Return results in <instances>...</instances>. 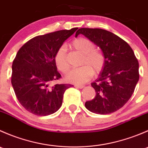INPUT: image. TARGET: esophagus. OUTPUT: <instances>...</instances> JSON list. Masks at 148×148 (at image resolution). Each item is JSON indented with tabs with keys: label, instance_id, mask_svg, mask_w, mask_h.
I'll return each mask as SVG.
<instances>
[{
	"label": "esophagus",
	"instance_id": "34e87169",
	"mask_svg": "<svg viewBox=\"0 0 148 148\" xmlns=\"http://www.w3.org/2000/svg\"><path fill=\"white\" fill-rule=\"evenodd\" d=\"M74 86H75L77 88H79V89H83V88L84 87V86L82 84H75Z\"/></svg>",
	"mask_w": 148,
	"mask_h": 148
}]
</instances>
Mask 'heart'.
<instances>
[{
	"instance_id": "1",
	"label": "heart",
	"mask_w": 148,
	"mask_h": 148,
	"mask_svg": "<svg viewBox=\"0 0 148 148\" xmlns=\"http://www.w3.org/2000/svg\"><path fill=\"white\" fill-rule=\"evenodd\" d=\"M76 51L83 54L81 64L82 66L74 69L66 75V80L72 84H83L89 81L93 74H98L102 71L105 64V57L100 51L95 49V45L91 40L79 37L71 43ZM54 62L58 69L66 73L69 69L66 59V53L64 46H61L56 51L54 56Z\"/></svg>"
}]
</instances>
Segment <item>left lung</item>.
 Masks as SVG:
<instances>
[{
    "label": "left lung",
    "instance_id": "obj_1",
    "mask_svg": "<svg viewBox=\"0 0 148 148\" xmlns=\"http://www.w3.org/2000/svg\"><path fill=\"white\" fill-rule=\"evenodd\" d=\"M83 34L102 49L105 64L92 83L96 96L85 103L92 112L107 114L123 107L135 91L139 80V63L129 44L113 33L101 28H79Z\"/></svg>",
    "mask_w": 148,
    "mask_h": 148
}]
</instances>
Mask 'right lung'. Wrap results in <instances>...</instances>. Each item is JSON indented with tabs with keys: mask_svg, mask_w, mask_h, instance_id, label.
<instances>
[{
	"mask_svg": "<svg viewBox=\"0 0 148 148\" xmlns=\"http://www.w3.org/2000/svg\"><path fill=\"white\" fill-rule=\"evenodd\" d=\"M78 28L61 30L31 38L21 47L12 64L11 84L20 104L38 116L56 112L66 89L73 85L56 84L61 78L54 62L56 51Z\"/></svg>",
	"mask_w": 148,
	"mask_h": 148,
	"instance_id": "add662e5",
	"label": "right lung"
}]
</instances>
